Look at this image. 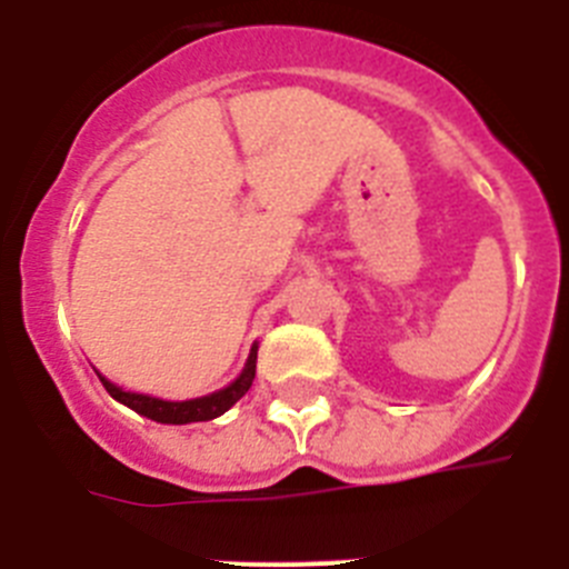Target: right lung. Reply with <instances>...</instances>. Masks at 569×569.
<instances>
[{
    "label": "right lung",
    "instance_id": "right-lung-1",
    "mask_svg": "<svg viewBox=\"0 0 569 569\" xmlns=\"http://www.w3.org/2000/svg\"><path fill=\"white\" fill-rule=\"evenodd\" d=\"M256 350H259V347L253 345V350H250V356H248V365H244V370L239 373V379L230 381V385L224 387V390H219V393L202 396V399L164 401V399H153V396L122 390V387H116L113 381L104 379L102 373H99V379H102L104 390H108L116 401H122V405H128L130 410H136L139 416H148V419H153V421H162V425L210 421V419H216V416L228 413L230 407H233L236 401H239L241 396L250 390V385H253V379H256Z\"/></svg>",
    "mask_w": 569,
    "mask_h": 569
}]
</instances>
